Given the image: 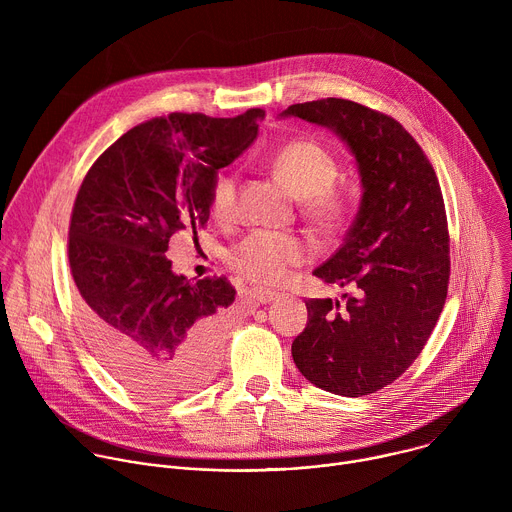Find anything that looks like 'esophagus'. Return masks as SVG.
I'll list each match as a JSON object with an SVG mask.
<instances>
[{
  "mask_svg": "<svg viewBox=\"0 0 512 512\" xmlns=\"http://www.w3.org/2000/svg\"><path fill=\"white\" fill-rule=\"evenodd\" d=\"M247 296H249V300H253L255 304H269V302H273V300H277V298H279L277 291L261 289V287H253V289H249V291H247Z\"/></svg>",
  "mask_w": 512,
  "mask_h": 512,
  "instance_id": "esophagus-1",
  "label": "esophagus"
}]
</instances>
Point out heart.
I'll return each instance as SVG.
<instances>
[{"label":"heart","mask_w":512,"mask_h":512,"mask_svg":"<svg viewBox=\"0 0 512 512\" xmlns=\"http://www.w3.org/2000/svg\"><path fill=\"white\" fill-rule=\"evenodd\" d=\"M267 166L302 198L304 214L322 231H336L346 221L350 198L344 188L334 186L338 178L336 158L312 139L285 143ZM237 208V176L221 174L210 188V212L218 221H229ZM312 245L296 235L255 231L235 243L227 263L243 279L263 285L283 281L291 267L312 259Z\"/></svg>","instance_id":"obj_1"}]
</instances>
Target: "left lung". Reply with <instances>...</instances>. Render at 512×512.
<instances>
[{"mask_svg":"<svg viewBox=\"0 0 512 512\" xmlns=\"http://www.w3.org/2000/svg\"><path fill=\"white\" fill-rule=\"evenodd\" d=\"M281 117L332 129L356 158L362 198L340 249L314 275L352 287L308 300V324L291 344L316 387L362 397L391 385L423 350L450 283V233L437 176L405 127L346 99L287 107Z\"/></svg>","mask_w":512,"mask_h":512,"instance_id":"obj_1","label":"left lung"}]
</instances>
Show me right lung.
<instances>
[{
    "label": "right lung",
    "mask_w": 512,
    "mask_h": 512,
    "mask_svg": "<svg viewBox=\"0 0 512 512\" xmlns=\"http://www.w3.org/2000/svg\"><path fill=\"white\" fill-rule=\"evenodd\" d=\"M263 109L221 119L172 113L123 133L87 172L68 229L85 338L131 393L170 401L208 381L227 277L190 281L166 259L170 237L202 229L221 168L257 137Z\"/></svg>",
    "instance_id": "right-lung-1"
}]
</instances>
